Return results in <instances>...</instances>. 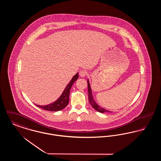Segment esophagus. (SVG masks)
Returning a JSON list of instances; mask_svg holds the SVG:
<instances>
[{
    "instance_id": "obj_1",
    "label": "esophagus",
    "mask_w": 161,
    "mask_h": 161,
    "mask_svg": "<svg viewBox=\"0 0 161 161\" xmlns=\"http://www.w3.org/2000/svg\"><path fill=\"white\" fill-rule=\"evenodd\" d=\"M87 72L86 71H85L84 70H80V72H79L80 76L81 77H85L87 75Z\"/></svg>"
}]
</instances>
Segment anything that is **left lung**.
<instances>
[{"label": "left lung", "instance_id": "left-lung-1", "mask_svg": "<svg viewBox=\"0 0 161 161\" xmlns=\"http://www.w3.org/2000/svg\"><path fill=\"white\" fill-rule=\"evenodd\" d=\"M87 86H88V95H89V101L90 103V104H91L92 107H93L94 109H95L97 111L99 112L100 113H104V112H111L109 110H107L106 109L103 108V107H100V106L96 103V101L93 99V95H92V89L91 87V85L89 84V80L87 79Z\"/></svg>", "mask_w": 161, "mask_h": 161}]
</instances>
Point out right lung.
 Here are the masks:
<instances>
[{
  "label": "right lung",
  "mask_w": 161,
  "mask_h": 161,
  "mask_svg": "<svg viewBox=\"0 0 161 161\" xmlns=\"http://www.w3.org/2000/svg\"><path fill=\"white\" fill-rule=\"evenodd\" d=\"M78 78V73H77L66 86L64 90L62 93L61 96L55 101H54V103L49 104L48 105H45V106H40L37 104L36 105L37 107H40L45 110L51 111V112H57L63 109L69 103V93H70V88L74 84V83L77 80Z\"/></svg>",
  "instance_id": "obj_1"
}]
</instances>
